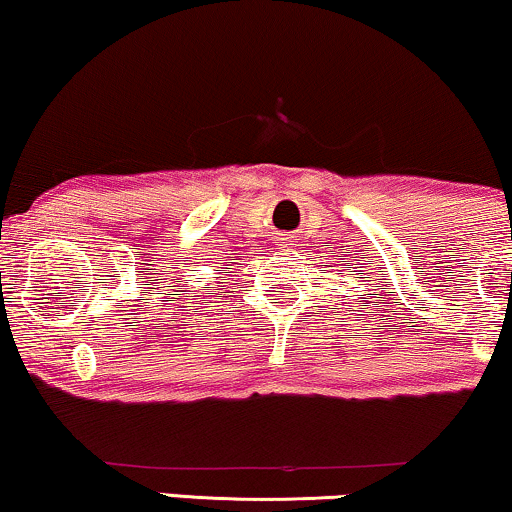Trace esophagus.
I'll use <instances>...</instances> for the list:
<instances>
[{"mask_svg":"<svg viewBox=\"0 0 512 512\" xmlns=\"http://www.w3.org/2000/svg\"><path fill=\"white\" fill-rule=\"evenodd\" d=\"M287 239H289V237H287Z\"/></svg>","mask_w":512,"mask_h":512,"instance_id":"obj_1","label":"esophagus"}]
</instances>
